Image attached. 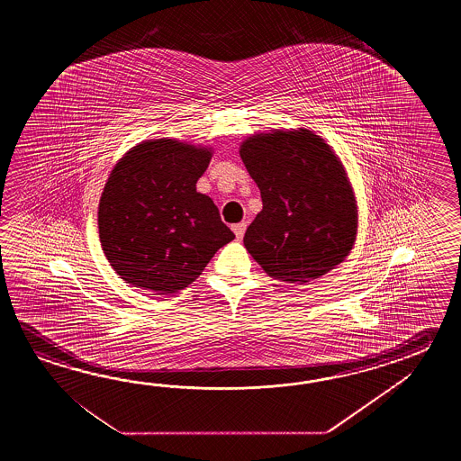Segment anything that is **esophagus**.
<instances>
[{
  "label": "esophagus",
  "instance_id": "esophagus-1",
  "mask_svg": "<svg viewBox=\"0 0 461 461\" xmlns=\"http://www.w3.org/2000/svg\"><path fill=\"white\" fill-rule=\"evenodd\" d=\"M245 227H247V222H239V224L232 226V230H234L237 239H242V237H244Z\"/></svg>",
  "mask_w": 461,
  "mask_h": 461
}]
</instances>
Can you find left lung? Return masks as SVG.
<instances>
[{
	"label": "left lung",
	"instance_id": "1",
	"mask_svg": "<svg viewBox=\"0 0 461 461\" xmlns=\"http://www.w3.org/2000/svg\"><path fill=\"white\" fill-rule=\"evenodd\" d=\"M240 158L262 196L244 245L265 274L308 284L344 262L357 235V201L343 161L308 128L254 133Z\"/></svg>",
	"mask_w": 461,
	"mask_h": 461
}]
</instances>
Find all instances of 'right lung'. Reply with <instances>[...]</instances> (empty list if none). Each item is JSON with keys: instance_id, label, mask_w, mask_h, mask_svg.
<instances>
[{"instance_id": "right-lung-1", "label": "right lung", "mask_w": 461, "mask_h": 461, "mask_svg": "<svg viewBox=\"0 0 461 461\" xmlns=\"http://www.w3.org/2000/svg\"><path fill=\"white\" fill-rule=\"evenodd\" d=\"M212 148L176 138L145 140L112 167L98 203L104 254L122 280L173 294L193 284L234 232L196 191Z\"/></svg>"}]
</instances>
